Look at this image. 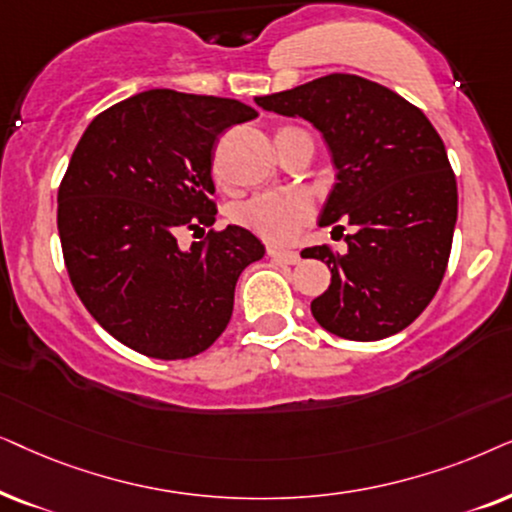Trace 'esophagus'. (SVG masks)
I'll use <instances>...</instances> for the list:
<instances>
[{"label": "esophagus", "mask_w": 512, "mask_h": 512, "mask_svg": "<svg viewBox=\"0 0 512 512\" xmlns=\"http://www.w3.org/2000/svg\"><path fill=\"white\" fill-rule=\"evenodd\" d=\"M269 257L276 262L283 264H297L299 262V252L297 250H281V248H269Z\"/></svg>", "instance_id": "obj_1"}]
</instances>
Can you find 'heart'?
Returning <instances> with one entry per match:
<instances>
[{"instance_id": "1", "label": "heart", "mask_w": 512, "mask_h": 512, "mask_svg": "<svg viewBox=\"0 0 512 512\" xmlns=\"http://www.w3.org/2000/svg\"><path fill=\"white\" fill-rule=\"evenodd\" d=\"M295 128H281V135ZM231 220L269 243H288L309 220V201L299 194H255L231 208Z\"/></svg>"}]
</instances>
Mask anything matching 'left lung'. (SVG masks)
I'll return each mask as SVG.
<instances>
[{"instance_id": "obj_1", "label": "left lung", "mask_w": 512, "mask_h": 512, "mask_svg": "<svg viewBox=\"0 0 512 512\" xmlns=\"http://www.w3.org/2000/svg\"><path fill=\"white\" fill-rule=\"evenodd\" d=\"M255 102L320 131L337 182L318 224L356 227L344 255L327 245L302 250L332 274L311 302L313 318L353 342L405 330L440 288L459 210L438 131L412 102L356 74H327Z\"/></svg>"}]
</instances>
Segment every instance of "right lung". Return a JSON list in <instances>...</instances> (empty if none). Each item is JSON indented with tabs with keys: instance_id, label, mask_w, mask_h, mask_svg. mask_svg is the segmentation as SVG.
Here are the masks:
<instances>
[{
	"instance_id": "add662e5",
	"label": "right lung",
	"mask_w": 512,
	"mask_h": 512,
	"mask_svg": "<svg viewBox=\"0 0 512 512\" xmlns=\"http://www.w3.org/2000/svg\"><path fill=\"white\" fill-rule=\"evenodd\" d=\"M255 117L238 100L154 88L81 135L58 189L60 245L88 313L128 349L192 358L229 325L236 281L264 257L262 241L229 224L182 250L177 234L215 222L213 147Z\"/></svg>"
}]
</instances>
